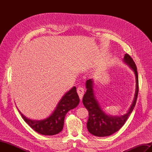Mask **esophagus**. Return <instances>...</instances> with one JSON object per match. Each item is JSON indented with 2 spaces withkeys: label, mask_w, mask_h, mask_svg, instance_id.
I'll return each mask as SVG.
<instances>
[{
  "label": "esophagus",
  "mask_w": 152,
  "mask_h": 152,
  "mask_svg": "<svg viewBox=\"0 0 152 152\" xmlns=\"http://www.w3.org/2000/svg\"><path fill=\"white\" fill-rule=\"evenodd\" d=\"M77 91L78 94H79V96L80 99H82V96H83V94L84 93V88H83V87H78L77 89Z\"/></svg>",
  "instance_id": "esophagus-1"
}]
</instances>
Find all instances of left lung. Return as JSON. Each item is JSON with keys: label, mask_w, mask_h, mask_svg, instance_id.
Segmentation results:
<instances>
[{"label": "left lung", "mask_w": 152, "mask_h": 152, "mask_svg": "<svg viewBox=\"0 0 152 152\" xmlns=\"http://www.w3.org/2000/svg\"><path fill=\"white\" fill-rule=\"evenodd\" d=\"M123 60L134 72L136 77L134 98L129 110L124 115L111 116L106 114L95 98L93 90V79H89L86 82L87 91L84 95L82 102L89 112V118L87 123V129L94 136L98 137L108 136L118 131L124 125L136 105L139 89L137 68L133 59L128 54H125Z\"/></svg>", "instance_id": "1"}]
</instances>
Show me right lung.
I'll list each match as a JSON object with an SVG mask.
<instances>
[{
  "mask_svg": "<svg viewBox=\"0 0 152 152\" xmlns=\"http://www.w3.org/2000/svg\"><path fill=\"white\" fill-rule=\"evenodd\" d=\"M79 102V97L74 86L63 96L51 115L44 120H31L23 115L20 110L19 112L23 120L34 131L42 135L53 136L62 131L66 114L77 107Z\"/></svg>",
  "mask_w": 152,
  "mask_h": 152,
  "instance_id": "1",
  "label": "right lung"
}]
</instances>
